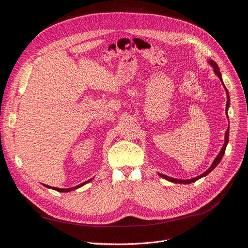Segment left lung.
<instances>
[{
  "instance_id": "left-lung-1",
  "label": "left lung",
  "mask_w": 248,
  "mask_h": 248,
  "mask_svg": "<svg viewBox=\"0 0 248 248\" xmlns=\"http://www.w3.org/2000/svg\"><path fill=\"white\" fill-rule=\"evenodd\" d=\"M208 63L213 67V70H214V73L215 74L217 75V77L220 79V81H221V83H222V85L224 86V84H223V81H222V76H221V73H220V71H219V68H218V66H217V64L214 62V61H212V60H208ZM224 88H225V91H226V96H227V102H226V116L228 117V114H227V110H228V108H229V104H230V99H229V94H228V91H227V89H226V87L224 86ZM228 138H229V125H228V128H227V130H226V132H225V141H224V144H223V146H222V148H221V150H220V152L218 153V155L216 156V158L213 160V162H212V164H211V166L205 171V172H203L201 175H199V176H197V177H194V178H191V179H186V180H182V179H176V178H172V177H169V176H166V175H163V174H160V173H158V175L159 176H161L162 178H164V179H166V180H168V181H171V182H174V183H180V184H189V183H192V182H195L196 180H198V179H200V178H202V177H204V176H206L207 174H209L218 164H219V162L221 161V159H222V157H223V155H224V153H225V149H226V146H227V143H228Z\"/></svg>"
}]
</instances>
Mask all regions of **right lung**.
Here are the masks:
<instances>
[{
  "label": "right lung",
  "instance_id": "right-lung-1",
  "mask_svg": "<svg viewBox=\"0 0 248 248\" xmlns=\"http://www.w3.org/2000/svg\"><path fill=\"white\" fill-rule=\"evenodd\" d=\"M91 180H92V178H91V179H89L88 181L83 182V183H81V184H79V185H77V186H75V187H71V188H57V187H52V186H49V185H45V184H43V185L45 186V187H47V188H51V189H53V190L59 191V192H70V191H72V190H75V189H77V188H80V187H82L83 185H85V184H87V183H88V182H90Z\"/></svg>",
  "mask_w": 248,
  "mask_h": 248
}]
</instances>
